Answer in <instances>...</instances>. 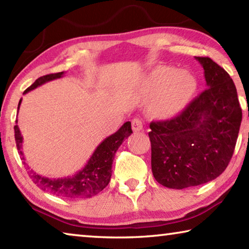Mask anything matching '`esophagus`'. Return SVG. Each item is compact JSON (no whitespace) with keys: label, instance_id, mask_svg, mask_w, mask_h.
I'll use <instances>...</instances> for the list:
<instances>
[{"label":"esophagus","instance_id":"1","mask_svg":"<svg viewBox=\"0 0 249 249\" xmlns=\"http://www.w3.org/2000/svg\"><path fill=\"white\" fill-rule=\"evenodd\" d=\"M132 128L134 132H141V130H142V122L141 119H138V117H136V119H134L132 121Z\"/></svg>","mask_w":249,"mask_h":249}]
</instances>
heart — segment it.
<instances>
[{"mask_svg":"<svg viewBox=\"0 0 249 249\" xmlns=\"http://www.w3.org/2000/svg\"><path fill=\"white\" fill-rule=\"evenodd\" d=\"M196 80L188 71L174 67H159L142 82L140 92L144 96H155L150 111L157 116H171L180 112L192 98Z\"/></svg>","mask_w":249,"mask_h":249,"instance_id":"b5f03b06","label":"heart"}]
</instances>
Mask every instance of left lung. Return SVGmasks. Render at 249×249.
Wrapping results in <instances>:
<instances>
[{
    "instance_id": "obj_1",
    "label": "left lung",
    "mask_w": 249,
    "mask_h": 249,
    "mask_svg": "<svg viewBox=\"0 0 249 249\" xmlns=\"http://www.w3.org/2000/svg\"><path fill=\"white\" fill-rule=\"evenodd\" d=\"M206 89L170 120L151 122V170L170 189L196 187L217 178L233 156L242 108L230 74L209 57H196Z\"/></svg>"
}]
</instances>
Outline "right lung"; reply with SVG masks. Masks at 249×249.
Wrapping results in <instances>:
<instances>
[{
    "instance_id": "obj_1",
    "label": "right lung",
    "mask_w": 249,
    "mask_h": 249,
    "mask_svg": "<svg viewBox=\"0 0 249 249\" xmlns=\"http://www.w3.org/2000/svg\"><path fill=\"white\" fill-rule=\"evenodd\" d=\"M64 73L65 72L62 71V72L43 75V77L37 79L31 87L27 88L24 91V94L36 89L37 87H40L41 84L46 82L62 78ZM20 103H22V99L19 100L18 113ZM16 123H18V120H16ZM14 133L18 154L20 155L22 159L25 160L22 151L23 136L20 134L18 125L14 126ZM132 133L133 130L130 122H126L116 133L105 138L96 147L93 155L91 156V158L87 162V165L84 166L83 169L75 172L73 176L52 179L36 174L33 169L28 170V175L37 187H39L41 190L52 193L53 196L65 197V199H87V197L96 196L108 184L109 180H111L112 163L116 150L119 149V147L122 145L125 138H127ZM24 163L26 165L25 161Z\"/></svg>"
}]
</instances>
